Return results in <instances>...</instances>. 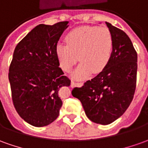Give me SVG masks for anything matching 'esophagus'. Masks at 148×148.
I'll return each mask as SVG.
<instances>
[{
    "instance_id": "34e87169",
    "label": "esophagus",
    "mask_w": 148,
    "mask_h": 148,
    "mask_svg": "<svg viewBox=\"0 0 148 148\" xmlns=\"http://www.w3.org/2000/svg\"><path fill=\"white\" fill-rule=\"evenodd\" d=\"M76 85H78V86H82V82H74V81H71V83H70V86H71V87H75Z\"/></svg>"
}]
</instances>
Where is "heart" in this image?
<instances>
[{"mask_svg":"<svg viewBox=\"0 0 148 148\" xmlns=\"http://www.w3.org/2000/svg\"><path fill=\"white\" fill-rule=\"evenodd\" d=\"M67 45L58 44L56 55L62 70L69 72L79 59L73 73L77 79H85L91 73L99 74L111 59L113 38L107 27L84 26L75 28L66 36Z\"/></svg>","mask_w":148,"mask_h":148,"instance_id":"heart-1","label":"heart"}]
</instances>
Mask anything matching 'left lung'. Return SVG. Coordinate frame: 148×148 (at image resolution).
<instances>
[{"instance_id": "left-lung-1", "label": "left lung", "mask_w": 148, "mask_h": 148, "mask_svg": "<svg viewBox=\"0 0 148 148\" xmlns=\"http://www.w3.org/2000/svg\"><path fill=\"white\" fill-rule=\"evenodd\" d=\"M113 38L111 59L105 69L82 87L72 91L93 122L108 125L123 115L136 87L137 53L123 31L106 22Z\"/></svg>"}]
</instances>
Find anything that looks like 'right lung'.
I'll return each mask as SVG.
<instances>
[{
    "label": "right lung",
    "instance_id": "right-lung-1",
    "mask_svg": "<svg viewBox=\"0 0 148 148\" xmlns=\"http://www.w3.org/2000/svg\"><path fill=\"white\" fill-rule=\"evenodd\" d=\"M69 22L40 24L17 45L9 70L16 111L36 127L48 125L59 116L60 88L70 80L59 67L56 47Z\"/></svg>",
    "mask_w": 148,
    "mask_h": 148
}]
</instances>
